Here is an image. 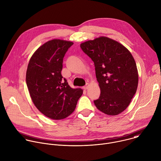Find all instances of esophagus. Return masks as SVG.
I'll return each instance as SVG.
<instances>
[{
	"mask_svg": "<svg viewBox=\"0 0 161 161\" xmlns=\"http://www.w3.org/2000/svg\"><path fill=\"white\" fill-rule=\"evenodd\" d=\"M88 88V84H86L85 86H83L84 90H87Z\"/></svg>",
	"mask_w": 161,
	"mask_h": 161,
	"instance_id": "obj_1",
	"label": "esophagus"
}]
</instances>
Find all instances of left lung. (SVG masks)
<instances>
[{"mask_svg":"<svg viewBox=\"0 0 161 161\" xmlns=\"http://www.w3.org/2000/svg\"><path fill=\"white\" fill-rule=\"evenodd\" d=\"M80 47L94 63L100 88L97 108L109 116L123 112L135 94L138 74L130 52L121 43L106 36H100L80 44Z\"/></svg>","mask_w":161,"mask_h":161,"instance_id":"8db88e82","label":"left lung"}]
</instances>
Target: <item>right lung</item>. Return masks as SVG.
<instances>
[{
  "instance_id": "right-lung-1",
  "label": "right lung",
  "mask_w": 161,
  "mask_h": 161,
  "mask_svg": "<svg viewBox=\"0 0 161 161\" xmlns=\"http://www.w3.org/2000/svg\"><path fill=\"white\" fill-rule=\"evenodd\" d=\"M72 42L53 39L41 45L30 59L26 75L31 100L43 115L63 119L73 113L83 94L63 78V58Z\"/></svg>"
}]
</instances>
